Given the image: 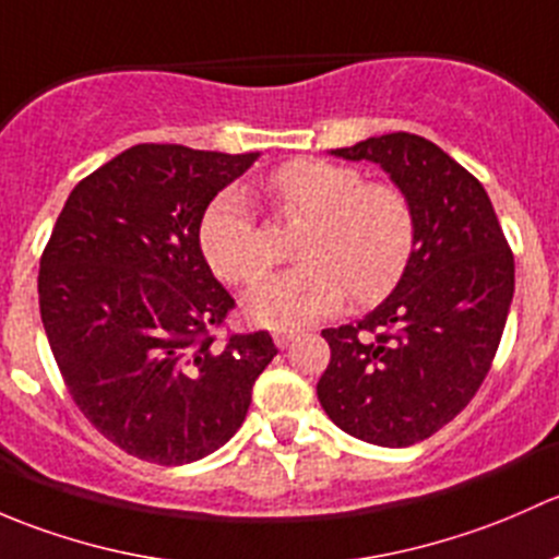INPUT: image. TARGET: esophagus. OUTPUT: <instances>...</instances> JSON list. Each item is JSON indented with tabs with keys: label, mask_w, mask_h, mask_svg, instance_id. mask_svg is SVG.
<instances>
[{
	"label": "esophagus",
	"mask_w": 559,
	"mask_h": 559,
	"mask_svg": "<svg viewBox=\"0 0 559 559\" xmlns=\"http://www.w3.org/2000/svg\"><path fill=\"white\" fill-rule=\"evenodd\" d=\"M293 338H296V331H277V333H274V344H277L280 349L290 347Z\"/></svg>",
	"instance_id": "34e87169"
}]
</instances>
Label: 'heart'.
Listing matches in <instances>:
<instances>
[{
  "instance_id": "obj_1",
  "label": "heart",
  "mask_w": 559,
  "mask_h": 559,
  "mask_svg": "<svg viewBox=\"0 0 559 559\" xmlns=\"http://www.w3.org/2000/svg\"><path fill=\"white\" fill-rule=\"evenodd\" d=\"M285 221L307 223L296 247L304 266L261 280L245 312L261 325L301 328L336 312L344 298L373 304L404 277L417 237L414 206L399 186L366 182L355 166L298 158L269 180ZM201 250L221 280L245 285L269 266L266 234L239 191L217 195L201 221Z\"/></svg>"
}]
</instances>
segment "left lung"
Returning <instances> with one entry per match:
<instances>
[{"label":"left lung","instance_id":"8db88e82","mask_svg":"<svg viewBox=\"0 0 559 559\" xmlns=\"http://www.w3.org/2000/svg\"><path fill=\"white\" fill-rule=\"evenodd\" d=\"M331 153L382 166L412 201L417 237L373 312L322 331L331 364L318 399L344 433L412 447L485 382L514 298V255L481 182L425 136L395 131Z\"/></svg>","mask_w":559,"mask_h":559}]
</instances>
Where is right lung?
<instances>
[{
	"label": "right lung",
	"mask_w": 559,
	"mask_h": 559,
	"mask_svg": "<svg viewBox=\"0 0 559 559\" xmlns=\"http://www.w3.org/2000/svg\"><path fill=\"white\" fill-rule=\"evenodd\" d=\"M255 160L129 147L74 186L39 261V314L69 395L147 463L221 450L277 355L266 331L215 342L234 298L199 245L210 201Z\"/></svg>",
	"instance_id": "right-lung-1"
}]
</instances>
